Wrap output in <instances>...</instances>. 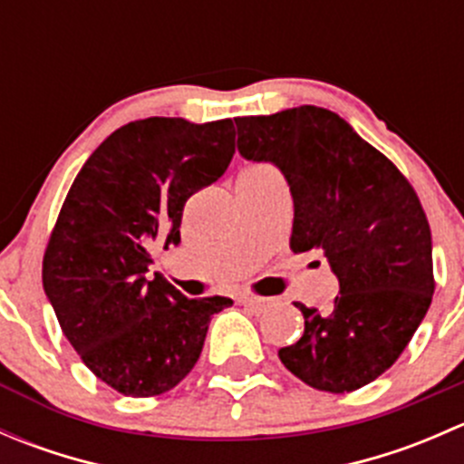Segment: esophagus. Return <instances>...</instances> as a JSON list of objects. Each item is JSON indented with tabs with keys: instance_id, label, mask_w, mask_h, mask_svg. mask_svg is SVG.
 I'll list each match as a JSON object with an SVG mask.
<instances>
[{
	"instance_id": "esophagus-1",
	"label": "esophagus",
	"mask_w": 464,
	"mask_h": 464,
	"mask_svg": "<svg viewBox=\"0 0 464 464\" xmlns=\"http://www.w3.org/2000/svg\"><path fill=\"white\" fill-rule=\"evenodd\" d=\"M237 303L245 307H249L251 312H256V314H260V312H266L271 305H274V298H262V296H240L237 298Z\"/></svg>"
}]
</instances>
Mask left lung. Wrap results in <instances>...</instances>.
<instances>
[{
	"instance_id": "obj_1",
	"label": "left lung",
	"mask_w": 464,
	"mask_h": 464,
	"mask_svg": "<svg viewBox=\"0 0 464 464\" xmlns=\"http://www.w3.org/2000/svg\"><path fill=\"white\" fill-rule=\"evenodd\" d=\"M237 152L274 163L294 199L292 251H321L339 280L332 312L296 303L305 332L278 350L307 386L350 392L397 362L433 298L431 228L406 177L348 121L303 105L242 116Z\"/></svg>"
}]
</instances>
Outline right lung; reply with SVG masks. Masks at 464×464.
Masks as SVG:
<instances>
[{
    "label": "right lung",
    "instance_id": "obj_1",
    "mask_svg": "<svg viewBox=\"0 0 464 464\" xmlns=\"http://www.w3.org/2000/svg\"><path fill=\"white\" fill-rule=\"evenodd\" d=\"M233 152L231 119L152 116L111 132L69 188L42 285L85 366L123 395L175 388L202 354L210 316L233 305L148 276L152 246L179 245L186 202L224 175Z\"/></svg>",
    "mask_w": 464,
    "mask_h": 464
}]
</instances>
